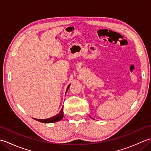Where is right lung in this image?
Masks as SVG:
<instances>
[{
  "instance_id": "1",
  "label": "right lung",
  "mask_w": 151,
  "mask_h": 151,
  "mask_svg": "<svg viewBox=\"0 0 151 151\" xmlns=\"http://www.w3.org/2000/svg\"><path fill=\"white\" fill-rule=\"evenodd\" d=\"M69 86H70V85L67 86L66 92L69 89ZM63 106L58 114L56 115H54V116H53L52 117L49 118V119H36V120L37 121L41 122V123H54V122H57V121H60L63 118Z\"/></svg>"
}]
</instances>
